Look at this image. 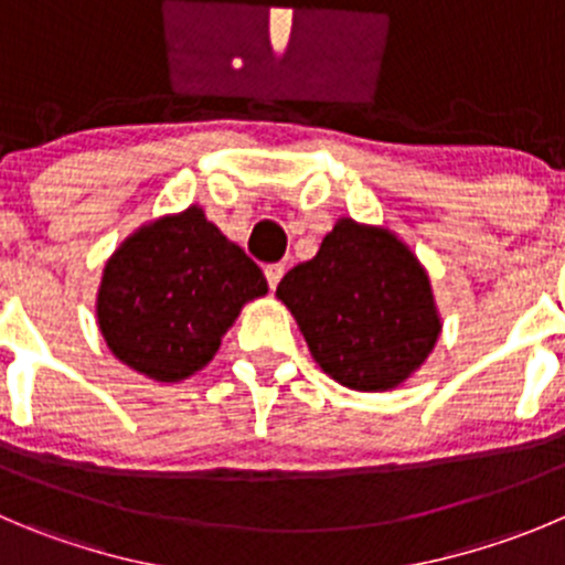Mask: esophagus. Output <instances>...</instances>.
<instances>
[{
  "label": "esophagus",
  "instance_id": "obj_1",
  "mask_svg": "<svg viewBox=\"0 0 565 565\" xmlns=\"http://www.w3.org/2000/svg\"><path fill=\"white\" fill-rule=\"evenodd\" d=\"M263 274H266V279H268V288L274 291L279 279H282V274H286V266H282V263H268V266L263 268Z\"/></svg>",
  "mask_w": 565,
  "mask_h": 565
}]
</instances>
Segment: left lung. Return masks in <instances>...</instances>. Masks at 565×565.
<instances>
[{
  "mask_svg": "<svg viewBox=\"0 0 565 565\" xmlns=\"http://www.w3.org/2000/svg\"><path fill=\"white\" fill-rule=\"evenodd\" d=\"M313 360L352 391L405 383L440 332L429 277L391 230L338 218L313 260L279 279Z\"/></svg>",
  "mask_w": 565,
  "mask_h": 565,
  "instance_id": "obj_1",
  "label": "left lung"
}]
</instances>
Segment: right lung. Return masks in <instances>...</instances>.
<instances>
[{
	"mask_svg": "<svg viewBox=\"0 0 565 565\" xmlns=\"http://www.w3.org/2000/svg\"><path fill=\"white\" fill-rule=\"evenodd\" d=\"M266 277L202 207L143 224L102 271L96 319L121 363L158 383L205 369Z\"/></svg>",
	"mask_w": 565,
	"mask_h": 565,
	"instance_id": "right-lung-1",
	"label": "right lung"
}]
</instances>
